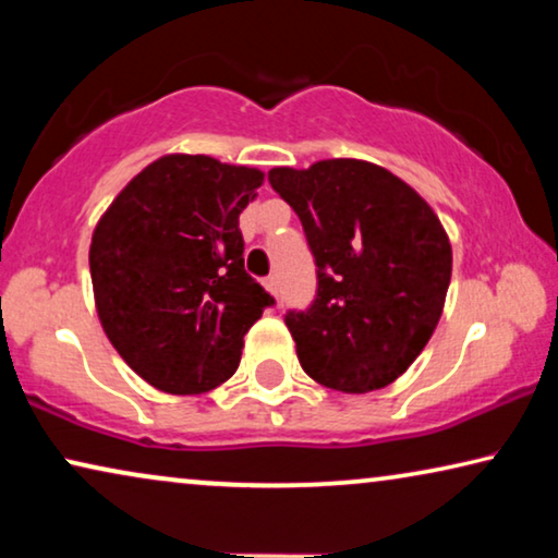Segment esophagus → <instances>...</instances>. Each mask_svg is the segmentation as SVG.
<instances>
[{
    "label": "esophagus",
    "instance_id": "esophagus-1",
    "mask_svg": "<svg viewBox=\"0 0 558 558\" xmlns=\"http://www.w3.org/2000/svg\"><path fill=\"white\" fill-rule=\"evenodd\" d=\"M264 284H266V289H269V292L279 300V279H277V274H271V277H266Z\"/></svg>",
    "mask_w": 558,
    "mask_h": 558
}]
</instances>
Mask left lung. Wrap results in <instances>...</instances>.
Masks as SVG:
<instances>
[{"label":"left lung","instance_id":"left-lung-1","mask_svg":"<svg viewBox=\"0 0 558 558\" xmlns=\"http://www.w3.org/2000/svg\"><path fill=\"white\" fill-rule=\"evenodd\" d=\"M269 182L300 216L317 266L315 300L284 315L304 373L342 393L393 384L445 307L452 246L439 218L363 159L274 167Z\"/></svg>","mask_w":558,"mask_h":558}]
</instances>
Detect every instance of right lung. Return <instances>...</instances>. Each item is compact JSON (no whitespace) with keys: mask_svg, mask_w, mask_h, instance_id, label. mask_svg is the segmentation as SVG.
Returning a JSON list of instances; mask_svg holds the SVG:
<instances>
[{"mask_svg":"<svg viewBox=\"0 0 558 558\" xmlns=\"http://www.w3.org/2000/svg\"><path fill=\"white\" fill-rule=\"evenodd\" d=\"M264 172L167 155L136 174L90 239L96 310L129 368L165 393H203L239 368L274 296L243 269L239 216Z\"/></svg>","mask_w":558,"mask_h":558,"instance_id":"obj_1","label":"right lung"}]
</instances>
